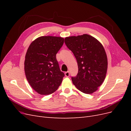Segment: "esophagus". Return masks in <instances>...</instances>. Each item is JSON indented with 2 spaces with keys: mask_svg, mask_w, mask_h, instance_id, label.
Here are the masks:
<instances>
[{
  "mask_svg": "<svg viewBox=\"0 0 131 131\" xmlns=\"http://www.w3.org/2000/svg\"><path fill=\"white\" fill-rule=\"evenodd\" d=\"M69 75H70V73H69V71H68V72H66L65 73V76L66 77H69Z\"/></svg>",
  "mask_w": 131,
  "mask_h": 131,
  "instance_id": "1",
  "label": "esophagus"
}]
</instances>
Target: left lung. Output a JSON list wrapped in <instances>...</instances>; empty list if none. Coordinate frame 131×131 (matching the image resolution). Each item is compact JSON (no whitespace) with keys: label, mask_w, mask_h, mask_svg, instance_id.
<instances>
[{"label":"left lung","mask_w":131,"mask_h":131,"mask_svg":"<svg viewBox=\"0 0 131 131\" xmlns=\"http://www.w3.org/2000/svg\"><path fill=\"white\" fill-rule=\"evenodd\" d=\"M65 43L77 59L78 73L73 84L81 92L91 94L103 82L108 69L105 49L97 39L89 34L65 38Z\"/></svg>","instance_id":"left-lung-1"}]
</instances>
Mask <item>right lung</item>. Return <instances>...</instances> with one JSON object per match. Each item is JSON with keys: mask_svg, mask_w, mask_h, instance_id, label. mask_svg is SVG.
Here are the masks:
<instances>
[{"mask_svg": "<svg viewBox=\"0 0 131 131\" xmlns=\"http://www.w3.org/2000/svg\"><path fill=\"white\" fill-rule=\"evenodd\" d=\"M64 40L59 37H40L31 42L27 51L25 75L29 85L39 94H52L61 84L64 74L59 69L56 54Z\"/></svg>", "mask_w": 131, "mask_h": 131, "instance_id": "right-lung-1", "label": "right lung"}]
</instances>
